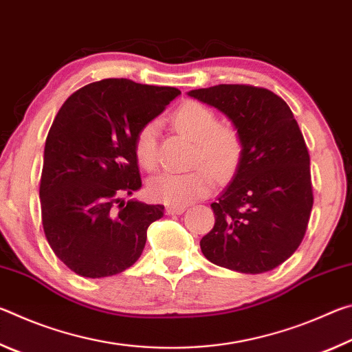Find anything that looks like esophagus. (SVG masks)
I'll return each mask as SVG.
<instances>
[{
    "mask_svg": "<svg viewBox=\"0 0 352 352\" xmlns=\"http://www.w3.org/2000/svg\"><path fill=\"white\" fill-rule=\"evenodd\" d=\"M184 211H186V208L184 206H174V205L166 206V212L168 214H183Z\"/></svg>",
    "mask_w": 352,
    "mask_h": 352,
    "instance_id": "obj_1",
    "label": "esophagus"
}]
</instances>
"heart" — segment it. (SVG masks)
<instances>
[{
  "label": "heart",
  "instance_id": "1",
  "mask_svg": "<svg viewBox=\"0 0 352 352\" xmlns=\"http://www.w3.org/2000/svg\"><path fill=\"white\" fill-rule=\"evenodd\" d=\"M172 124L182 135L194 141L192 164L204 163L219 180L230 177L242 158V138L228 124H219L217 115L210 107L186 100L172 113ZM135 155L144 169L157 164V122H146L135 136ZM212 186L211 174L205 168L186 174L163 172L148 183V194L153 200L166 205L184 206L205 197Z\"/></svg>",
  "mask_w": 352,
  "mask_h": 352
}]
</instances>
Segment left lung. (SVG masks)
<instances>
[{
  "label": "left lung",
  "mask_w": 352,
  "mask_h": 352,
  "mask_svg": "<svg viewBox=\"0 0 352 352\" xmlns=\"http://www.w3.org/2000/svg\"><path fill=\"white\" fill-rule=\"evenodd\" d=\"M188 96L223 113L243 144L233 180L211 204L216 223L201 237V253L247 275L276 269L300 247L314 205L311 158L294 113L275 93L250 85Z\"/></svg>",
  "instance_id": "obj_1"
}]
</instances>
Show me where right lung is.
Segmentation results:
<instances>
[{
	"label": "right lung",
	"instance_id": "right-lung-1",
	"mask_svg": "<svg viewBox=\"0 0 352 352\" xmlns=\"http://www.w3.org/2000/svg\"><path fill=\"white\" fill-rule=\"evenodd\" d=\"M182 91L104 79L71 94L47 133L41 222L52 252L83 278L113 276L142 253L163 205L121 195L141 188L135 136Z\"/></svg>",
	"mask_w": 352,
	"mask_h": 352
}]
</instances>
